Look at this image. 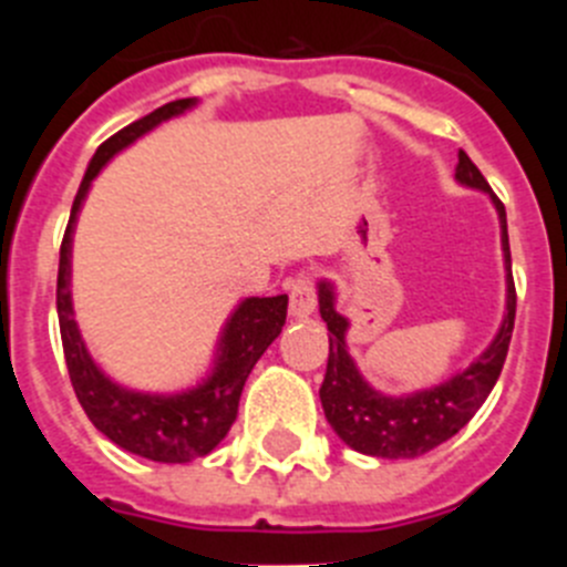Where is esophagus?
Segmentation results:
<instances>
[{"label": "esophagus", "mask_w": 567, "mask_h": 567, "mask_svg": "<svg viewBox=\"0 0 567 567\" xmlns=\"http://www.w3.org/2000/svg\"><path fill=\"white\" fill-rule=\"evenodd\" d=\"M318 307V295H315V284L309 275H298L289 284V315L292 318H309Z\"/></svg>", "instance_id": "esophagus-1"}]
</instances>
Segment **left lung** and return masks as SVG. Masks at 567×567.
I'll return each mask as SVG.
<instances>
[{
    "instance_id": "1",
    "label": "left lung",
    "mask_w": 567,
    "mask_h": 567,
    "mask_svg": "<svg viewBox=\"0 0 567 567\" xmlns=\"http://www.w3.org/2000/svg\"><path fill=\"white\" fill-rule=\"evenodd\" d=\"M457 182L465 187L483 189L499 215V233H503V258H505V318L499 332L494 334L491 346L480 354L468 369L454 374L452 380L423 389V392L405 394V398H389L374 392L358 372L352 354L346 349V329L349 320L334 309V289L329 280L318 284L320 318L329 327V363L327 378L320 385V403L329 425L349 449L369 457L383 460H414L420 454L432 452L440 443L452 440L454 434L474 417L485 398L491 394L503 372L505 354H508L511 332H514V315H517V289L511 275V249H508V221L505 207L497 195L491 193L488 182L460 150L457 155Z\"/></svg>"
}]
</instances>
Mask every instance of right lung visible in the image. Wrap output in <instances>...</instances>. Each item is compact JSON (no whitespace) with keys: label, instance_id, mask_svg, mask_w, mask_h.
I'll list each match as a JSON object with an SVG mask.
<instances>
[{"label":"right lung","instance_id":"1","mask_svg":"<svg viewBox=\"0 0 567 567\" xmlns=\"http://www.w3.org/2000/svg\"><path fill=\"white\" fill-rule=\"evenodd\" d=\"M195 104V99H178L164 107L153 110L138 122L127 124L96 150L90 158V167L82 178L70 221L59 252V280H56V309L59 332H62L64 360H68L70 383L82 403L84 414L99 432L124 452L155 463H189L204 457L227 437L238 417V400L244 392L252 365L269 349L287 323V295L275 298H247L240 300L233 318L224 327L218 340L213 372L187 392L178 394H144L113 383L107 374L93 363L76 320H73V300H70V249H73V227H76L79 209L84 204L90 184L99 169L113 158L118 150L130 147L135 138H142L153 127L184 113Z\"/></svg>","mask_w":567,"mask_h":567}]
</instances>
